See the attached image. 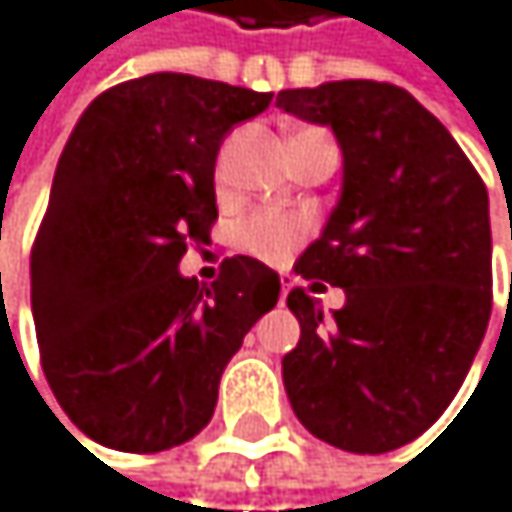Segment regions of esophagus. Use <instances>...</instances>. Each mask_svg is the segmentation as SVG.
<instances>
[{
  "instance_id": "1",
  "label": "esophagus",
  "mask_w": 512,
  "mask_h": 512,
  "mask_svg": "<svg viewBox=\"0 0 512 512\" xmlns=\"http://www.w3.org/2000/svg\"><path fill=\"white\" fill-rule=\"evenodd\" d=\"M285 297H288V285L282 282V303H285Z\"/></svg>"
}]
</instances>
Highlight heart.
<instances>
[{"mask_svg":"<svg viewBox=\"0 0 512 512\" xmlns=\"http://www.w3.org/2000/svg\"><path fill=\"white\" fill-rule=\"evenodd\" d=\"M306 233H309V224L300 215L264 209L258 215H251L248 221H242L236 242L239 248H245L248 254H254V258H261V261H282L294 245L306 239Z\"/></svg>","mask_w":512,"mask_h":512,"instance_id":"b5f03b06","label":"heart"}]
</instances>
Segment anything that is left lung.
Instances as JSON below:
<instances>
[{
	"label": "left lung",
	"instance_id": "8db88e82",
	"mask_svg": "<svg viewBox=\"0 0 512 512\" xmlns=\"http://www.w3.org/2000/svg\"><path fill=\"white\" fill-rule=\"evenodd\" d=\"M282 112L331 127L343 188L288 294L300 343L282 358L291 410L358 455L425 434L458 394L492 315L489 194L449 130L404 87L327 81L282 90ZM512 236V233H510ZM344 288L327 316L311 291Z\"/></svg>",
	"mask_w": 512,
	"mask_h": 512
}]
</instances>
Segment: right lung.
I'll list each match as a JSON object with an SVG mask.
<instances>
[{"label": "right lung", "instance_id": "1", "mask_svg": "<svg viewBox=\"0 0 512 512\" xmlns=\"http://www.w3.org/2000/svg\"><path fill=\"white\" fill-rule=\"evenodd\" d=\"M273 93L154 72L78 118L29 261L42 370L93 443L163 452L197 437L242 337L279 300V273L236 254L212 285L181 276L206 242L224 136Z\"/></svg>", "mask_w": 512, "mask_h": 512}]
</instances>
